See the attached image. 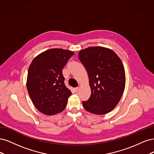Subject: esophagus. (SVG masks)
<instances>
[{
	"mask_svg": "<svg viewBox=\"0 0 154 154\" xmlns=\"http://www.w3.org/2000/svg\"><path fill=\"white\" fill-rule=\"evenodd\" d=\"M79 89H80V87H79H79H77V88H75V91H77H77L79 90Z\"/></svg>",
	"mask_w": 154,
	"mask_h": 154,
	"instance_id": "esophagus-1",
	"label": "esophagus"
}]
</instances>
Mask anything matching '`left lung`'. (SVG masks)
I'll use <instances>...</instances> for the list:
<instances>
[{
  "label": "left lung",
  "mask_w": 154,
  "mask_h": 154,
  "mask_svg": "<svg viewBox=\"0 0 154 154\" xmlns=\"http://www.w3.org/2000/svg\"><path fill=\"white\" fill-rule=\"evenodd\" d=\"M79 58L86 68L91 88V96L83 101L84 108L95 115L111 112L120 102L125 87L123 63L110 48L91 47L79 52Z\"/></svg>",
  "instance_id": "8db88e82"
}]
</instances>
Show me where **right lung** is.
I'll return each mask as SVG.
<instances>
[{
  "label": "right lung",
  "instance_id": "obj_1",
  "mask_svg": "<svg viewBox=\"0 0 154 154\" xmlns=\"http://www.w3.org/2000/svg\"><path fill=\"white\" fill-rule=\"evenodd\" d=\"M74 52L52 48L39 54L29 66L27 89L37 109L46 115H54L66 107L72 92L64 84L62 70Z\"/></svg>",
  "mask_w": 154,
  "mask_h": 154
}]
</instances>
